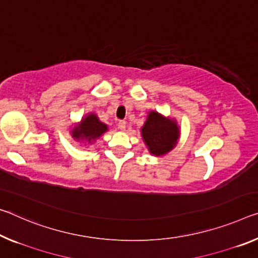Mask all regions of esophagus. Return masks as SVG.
<instances>
[{
	"instance_id": "1",
	"label": "esophagus",
	"mask_w": 258,
	"mask_h": 258,
	"mask_svg": "<svg viewBox=\"0 0 258 258\" xmlns=\"http://www.w3.org/2000/svg\"><path fill=\"white\" fill-rule=\"evenodd\" d=\"M118 128H119L120 131H124L126 128V121H124V120L118 121Z\"/></svg>"
}]
</instances>
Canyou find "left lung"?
I'll use <instances>...</instances> for the list:
<instances>
[{
    "instance_id": "8db88e82",
    "label": "left lung",
    "mask_w": 258,
    "mask_h": 258,
    "mask_svg": "<svg viewBox=\"0 0 258 258\" xmlns=\"http://www.w3.org/2000/svg\"><path fill=\"white\" fill-rule=\"evenodd\" d=\"M141 137L153 156H164L177 146L180 127L173 118L151 110L141 127Z\"/></svg>"
}]
</instances>
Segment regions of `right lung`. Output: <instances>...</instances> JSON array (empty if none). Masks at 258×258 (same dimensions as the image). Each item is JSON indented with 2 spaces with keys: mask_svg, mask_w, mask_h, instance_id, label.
Returning a JSON list of instances; mask_svg holds the SVG:
<instances>
[{
  "mask_svg": "<svg viewBox=\"0 0 258 258\" xmlns=\"http://www.w3.org/2000/svg\"><path fill=\"white\" fill-rule=\"evenodd\" d=\"M108 130V125L102 122L96 113L89 112L73 126L70 133L76 141L83 142L85 145H93Z\"/></svg>",
  "mask_w": 258,
  "mask_h": 258,
  "instance_id": "1",
  "label": "right lung"
}]
</instances>
